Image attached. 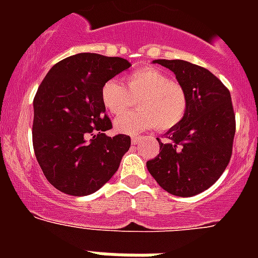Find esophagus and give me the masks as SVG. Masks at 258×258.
Masks as SVG:
<instances>
[{"instance_id":"1","label":"esophagus","mask_w":258,"mask_h":258,"mask_svg":"<svg viewBox=\"0 0 258 258\" xmlns=\"http://www.w3.org/2000/svg\"><path fill=\"white\" fill-rule=\"evenodd\" d=\"M141 141V137H133L131 138V142H133V145H138V142Z\"/></svg>"}]
</instances>
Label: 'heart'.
I'll return each instance as SVG.
<instances>
[{
    "label": "heart",
    "mask_w": 258,
    "mask_h": 258,
    "mask_svg": "<svg viewBox=\"0 0 258 258\" xmlns=\"http://www.w3.org/2000/svg\"><path fill=\"white\" fill-rule=\"evenodd\" d=\"M100 100L116 117L128 112L138 100L141 109L121 117L115 124L123 134H137L158 125L161 130L174 128L182 121L188 105L183 87L153 67L130 74L124 86L113 79L105 82L100 89Z\"/></svg>",
    "instance_id": "obj_1"
}]
</instances>
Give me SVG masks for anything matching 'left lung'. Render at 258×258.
<instances>
[{
  "label": "left lung",
  "mask_w": 258,
  "mask_h": 258,
  "mask_svg": "<svg viewBox=\"0 0 258 258\" xmlns=\"http://www.w3.org/2000/svg\"><path fill=\"white\" fill-rule=\"evenodd\" d=\"M169 68L187 93L188 105L179 124L159 142V155L147 170L159 186L176 197L205 191L222 175L236 134L229 89L210 71L184 60H154Z\"/></svg>",
  "instance_id": "8db88e82"
}]
</instances>
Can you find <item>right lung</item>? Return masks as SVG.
Returning <instances> with one entry per match:
<instances>
[{"label": "right lung", "mask_w": 258, "mask_h": 258, "mask_svg": "<svg viewBox=\"0 0 258 258\" xmlns=\"http://www.w3.org/2000/svg\"><path fill=\"white\" fill-rule=\"evenodd\" d=\"M125 58L78 53L50 68L34 96L33 149L44 175L61 192L83 197L97 191L119 169L131 139L108 137L100 89L128 70Z\"/></svg>", "instance_id": "add662e5"}]
</instances>
